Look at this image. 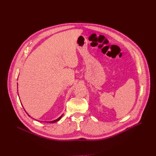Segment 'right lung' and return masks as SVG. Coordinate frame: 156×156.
Wrapping results in <instances>:
<instances>
[{
    "mask_svg": "<svg viewBox=\"0 0 156 156\" xmlns=\"http://www.w3.org/2000/svg\"><path fill=\"white\" fill-rule=\"evenodd\" d=\"M28 115L29 116H30V115H29V114H28ZM62 115H63V114H62ZM62 115H61L59 118H57V119H55V120H54V121H47V122H57V121H58L59 120H60L61 119V118H62Z\"/></svg>",
    "mask_w": 156,
    "mask_h": 156,
    "instance_id": "1",
    "label": "right lung"
}]
</instances>
